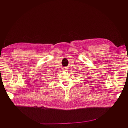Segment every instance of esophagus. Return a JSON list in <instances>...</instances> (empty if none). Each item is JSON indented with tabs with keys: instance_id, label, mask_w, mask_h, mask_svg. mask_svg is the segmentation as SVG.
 <instances>
[{
	"instance_id": "34e87169",
	"label": "esophagus",
	"mask_w": 128,
	"mask_h": 128,
	"mask_svg": "<svg viewBox=\"0 0 128 128\" xmlns=\"http://www.w3.org/2000/svg\"><path fill=\"white\" fill-rule=\"evenodd\" d=\"M64 69L65 70V69H66V68H64Z\"/></svg>"
}]
</instances>
